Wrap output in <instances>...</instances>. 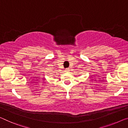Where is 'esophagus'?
Returning a JSON list of instances; mask_svg holds the SVG:
<instances>
[{"instance_id":"34e87169","label":"esophagus","mask_w":128,"mask_h":128,"mask_svg":"<svg viewBox=\"0 0 128 128\" xmlns=\"http://www.w3.org/2000/svg\"><path fill=\"white\" fill-rule=\"evenodd\" d=\"M70 71V69L68 68H66L65 69V72H68Z\"/></svg>"}]
</instances>
